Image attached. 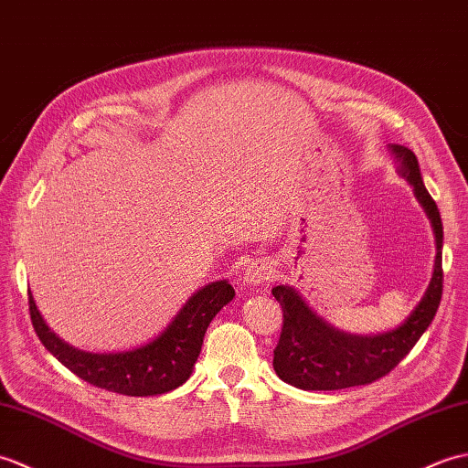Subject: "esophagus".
I'll return each mask as SVG.
<instances>
[{"label": "esophagus", "instance_id": "34e87169", "mask_svg": "<svg viewBox=\"0 0 468 468\" xmlns=\"http://www.w3.org/2000/svg\"><path fill=\"white\" fill-rule=\"evenodd\" d=\"M272 278H274V270L266 261H254V262H250V264L244 268V276H242L244 284L250 286V288L272 282Z\"/></svg>", "mask_w": 468, "mask_h": 468}]
</instances>
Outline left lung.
<instances>
[{
  "label": "left lung",
  "mask_w": 468,
  "mask_h": 468,
  "mask_svg": "<svg viewBox=\"0 0 468 468\" xmlns=\"http://www.w3.org/2000/svg\"><path fill=\"white\" fill-rule=\"evenodd\" d=\"M390 152L400 176L409 180L414 196L427 212L437 242L434 272L427 292L409 318L380 335H348L332 328L310 310L292 286H274L272 294L282 306V332L274 348V370L284 382L303 390H338L370 384L399 365L429 328L442 296V220L437 202L424 188L419 160L412 150L394 144Z\"/></svg>",
  "instance_id": "1"
}]
</instances>
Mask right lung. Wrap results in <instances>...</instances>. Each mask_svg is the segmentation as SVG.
Wrapping results in <instances>:
<instances>
[{"instance_id": "1", "label": "right lung", "mask_w": 468, "mask_h": 468, "mask_svg": "<svg viewBox=\"0 0 468 468\" xmlns=\"http://www.w3.org/2000/svg\"><path fill=\"white\" fill-rule=\"evenodd\" d=\"M29 296V314L36 335L51 355L76 377L93 387L126 394V397H155L165 394L190 378L200 356L204 335L214 316L234 298L228 280H216L194 292L162 335L138 348L123 352H86L69 346L56 336L41 318Z\"/></svg>"}]
</instances>
